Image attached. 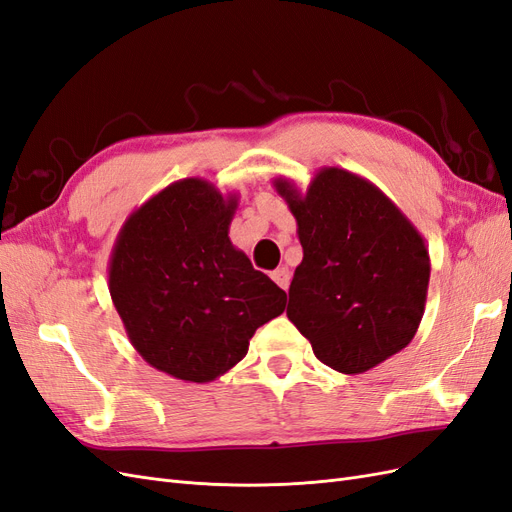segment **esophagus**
I'll return each instance as SVG.
<instances>
[{
  "instance_id": "34e87169",
  "label": "esophagus",
  "mask_w": 512,
  "mask_h": 512,
  "mask_svg": "<svg viewBox=\"0 0 512 512\" xmlns=\"http://www.w3.org/2000/svg\"><path fill=\"white\" fill-rule=\"evenodd\" d=\"M271 277H273V282H275L277 286L284 288V290H288V286H290V271H288L286 267L275 269V271L271 273Z\"/></svg>"
}]
</instances>
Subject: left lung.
<instances>
[{
	"label": "left lung",
	"mask_w": 512,
	"mask_h": 512,
	"mask_svg": "<svg viewBox=\"0 0 512 512\" xmlns=\"http://www.w3.org/2000/svg\"><path fill=\"white\" fill-rule=\"evenodd\" d=\"M273 188L303 245L286 314L318 361L363 374L404 350L427 301L431 262L421 232L380 188L346 168H320L305 192L286 177H275Z\"/></svg>",
	"instance_id": "left-lung-1"
}]
</instances>
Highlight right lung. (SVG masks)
I'll use <instances>...</instances> for the list:
<instances>
[{
  "label": "right lung",
  "mask_w": 512,
  "mask_h": 512,
  "mask_svg": "<svg viewBox=\"0 0 512 512\" xmlns=\"http://www.w3.org/2000/svg\"><path fill=\"white\" fill-rule=\"evenodd\" d=\"M237 200L205 179L175 181L130 213L113 245L108 290L130 344L177 380L226 374L286 307L228 237Z\"/></svg>",
  "instance_id": "obj_1"
}]
</instances>
